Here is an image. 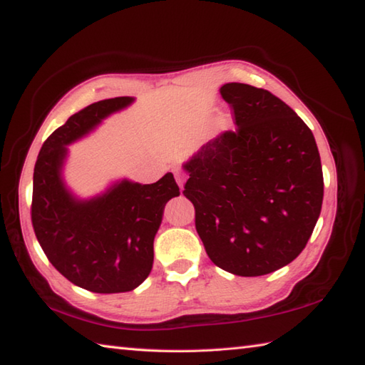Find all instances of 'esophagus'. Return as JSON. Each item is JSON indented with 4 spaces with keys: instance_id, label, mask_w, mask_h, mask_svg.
<instances>
[{
    "instance_id": "obj_1",
    "label": "esophagus",
    "mask_w": 365,
    "mask_h": 365,
    "mask_svg": "<svg viewBox=\"0 0 365 365\" xmlns=\"http://www.w3.org/2000/svg\"><path fill=\"white\" fill-rule=\"evenodd\" d=\"M174 175H175V182L178 187H180V190H183V183H185V174L182 173V169L175 168L174 169Z\"/></svg>"
}]
</instances>
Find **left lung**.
<instances>
[{"instance_id": "1", "label": "left lung", "mask_w": 365, "mask_h": 365, "mask_svg": "<svg viewBox=\"0 0 365 365\" xmlns=\"http://www.w3.org/2000/svg\"><path fill=\"white\" fill-rule=\"evenodd\" d=\"M220 92L237 128L185 163L183 195L215 265L263 276L297 259L312 235L323 202L320 153L311 128L271 92L243 83Z\"/></svg>"}]
</instances>
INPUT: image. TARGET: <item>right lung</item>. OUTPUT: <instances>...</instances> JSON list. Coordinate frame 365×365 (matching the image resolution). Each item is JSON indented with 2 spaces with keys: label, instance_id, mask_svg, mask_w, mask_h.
<instances>
[{
  "label": "right lung",
  "instance_id": "obj_1",
  "mask_svg": "<svg viewBox=\"0 0 365 365\" xmlns=\"http://www.w3.org/2000/svg\"><path fill=\"white\" fill-rule=\"evenodd\" d=\"M133 102L106 98L75 113L43 143L34 166L31 220L37 242L61 274L94 293L130 292L145 281L163 210L180 195L170 173L150 185L122 178L89 199L66 185L67 145Z\"/></svg>",
  "mask_w": 365,
  "mask_h": 365
}]
</instances>
